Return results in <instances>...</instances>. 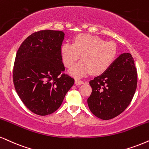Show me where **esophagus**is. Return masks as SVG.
<instances>
[{"mask_svg": "<svg viewBox=\"0 0 149 149\" xmlns=\"http://www.w3.org/2000/svg\"><path fill=\"white\" fill-rule=\"evenodd\" d=\"M74 84H75V85L79 86V85H81V84H83L84 81H81V80H79V79H75Z\"/></svg>", "mask_w": 149, "mask_h": 149, "instance_id": "1", "label": "esophagus"}]
</instances>
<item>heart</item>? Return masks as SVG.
Returning a JSON list of instances; mask_svg holds the SVG:
<instances>
[{
    "mask_svg": "<svg viewBox=\"0 0 149 149\" xmlns=\"http://www.w3.org/2000/svg\"><path fill=\"white\" fill-rule=\"evenodd\" d=\"M64 65L70 68L81 55L82 60L70 70L72 76L80 78L88 73L98 75L105 72L117 55L116 44L88 34L76 36L73 43L66 42L61 47Z\"/></svg>",
    "mask_w": 149,
    "mask_h": 149,
    "instance_id": "heart-1",
    "label": "heart"
}]
</instances>
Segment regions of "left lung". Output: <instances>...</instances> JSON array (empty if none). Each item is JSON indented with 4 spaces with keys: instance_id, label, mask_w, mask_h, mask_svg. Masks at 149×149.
Wrapping results in <instances>:
<instances>
[{
    "instance_id": "left-lung-1",
    "label": "left lung",
    "mask_w": 149,
    "mask_h": 149,
    "mask_svg": "<svg viewBox=\"0 0 149 149\" xmlns=\"http://www.w3.org/2000/svg\"><path fill=\"white\" fill-rule=\"evenodd\" d=\"M92 93L87 102L93 115L108 120L128 107L135 93L136 68L130 53H123L105 72L90 81Z\"/></svg>"
}]
</instances>
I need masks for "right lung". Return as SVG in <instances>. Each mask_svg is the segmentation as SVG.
Instances as JSON below:
<instances>
[{"label":"right lung","mask_w":149,"mask_h":149,"mask_svg":"<svg viewBox=\"0 0 149 149\" xmlns=\"http://www.w3.org/2000/svg\"><path fill=\"white\" fill-rule=\"evenodd\" d=\"M65 34L62 31L34 32L18 48L14 61L13 81L20 99L30 111L45 116L61 105L74 79L65 70L61 47Z\"/></svg>","instance_id":"1"}]
</instances>
